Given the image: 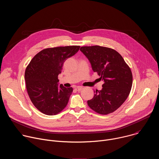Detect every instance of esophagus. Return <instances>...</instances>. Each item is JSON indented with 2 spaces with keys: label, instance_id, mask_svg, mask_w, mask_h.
Returning <instances> with one entry per match:
<instances>
[{
  "label": "esophagus",
  "instance_id": "obj_1",
  "mask_svg": "<svg viewBox=\"0 0 159 159\" xmlns=\"http://www.w3.org/2000/svg\"><path fill=\"white\" fill-rule=\"evenodd\" d=\"M82 89V87H80V86H78L75 87V90H77V91H80V90H81Z\"/></svg>",
  "mask_w": 159,
  "mask_h": 159
}]
</instances>
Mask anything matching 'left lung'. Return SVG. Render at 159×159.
<instances>
[{
  "label": "left lung",
  "mask_w": 159,
  "mask_h": 159,
  "mask_svg": "<svg viewBox=\"0 0 159 159\" xmlns=\"http://www.w3.org/2000/svg\"><path fill=\"white\" fill-rule=\"evenodd\" d=\"M80 50L91 64L103 82L96 90L88 106L101 115H107L118 109L126 101L132 86L133 76L128 65L116 50L100 46L82 47Z\"/></svg>",
  "instance_id": "obj_1"
}]
</instances>
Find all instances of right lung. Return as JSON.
<instances>
[{"label": "right lung", "instance_id": "right-lung-1", "mask_svg": "<svg viewBox=\"0 0 159 159\" xmlns=\"http://www.w3.org/2000/svg\"><path fill=\"white\" fill-rule=\"evenodd\" d=\"M80 46L47 48L37 53L25 74L26 89L34 106L47 115H55L67 105L72 87L59 85L58 76L65 61L74 56Z\"/></svg>", "mask_w": 159, "mask_h": 159}]
</instances>
